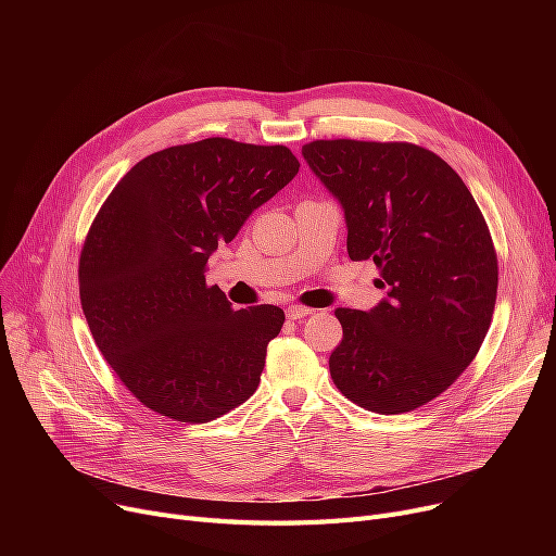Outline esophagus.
Listing matches in <instances>:
<instances>
[{
  "label": "esophagus",
  "mask_w": 556,
  "mask_h": 556,
  "mask_svg": "<svg viewBox=\"0 0 556 556\" xmlns=\"http://www.w3.org/2000/svg\"><path fill=\"white\" fill-rule=\"evenodd\" d=\"M311 313H313V308H306V306H288L286 308V317L288 319H302V317H306Z\"/></svg>",
  "instance_id": "esophagus-1"
}]
</instances>
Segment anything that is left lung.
Returning <instances> with one entry per match:
<instances>
[{"instance_id":"obj_1","label":"left lung","mask_w":556,"mask_h":556,"mask_svg":"<svg viewBox=\"0 0 556 556\" xmlns=\"http://www.w3.org/2000/svg\"><path fill=\"white\" fill-rule=\"evenodd\" d=\"M302 155L340 202L349 258H374L388 290L369 311H336L333 383L371 413H410L455 383L489 331V227L459 175L421 146L317 139Z\"/></svg>"}]
</instances>
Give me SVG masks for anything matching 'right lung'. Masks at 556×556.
Masks as SVG:
<instances>
[{
    "label": "right lung",
    "mask_w": 556,
    "mask_h": 556,
    "mask_svg": "<svg viewBox=\"0 0 556 556\" xmlns=\"http://www.w3.org/2000/svg\"><path fill=\"white\" fill-rule=\"evenodd\" d=\"M300 170L286 146L210 137L137 162L80 252V306L103 358L162 417L204 424L258 388L283 311H233L204 273Z\"/></svg>",
    "instance_id": "obj_1"
}]
</instances>
